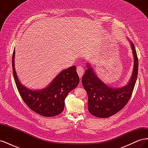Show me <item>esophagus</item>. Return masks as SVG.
I'll return each mask as SVG.
<instances>
[{"label":"esophagus","mask_w":148,"mask_h":148,"mask_svg":"<svg viewBox=\"0 0 148 148\" xmlns=\"http://www.w3.org/2000/svg\"><path fill=\"white\" fill-rule=\"evenodd\" d=\"M77 73H78V74L79 75V78H82L83 73H84V69H83V67L82 66H78L77 68Z\"/></svg>","instance_id":"1"}]
</instances>
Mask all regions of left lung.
<instances>
[{
  "label": "left lung",
  "instance_id": "8db88e82",
  "mask_svg": "<svg viewBox=\"0 0 148 148\" xmlns=\"http://www.w3.org/2000/svg\"><path fill=\"white\" fill-rule=\"evenodd\" d=\"M134 59L132 77L128 83L119 88L110 87L97 77L91 65L86 63L87 69L82 77V84L88 93L89 113L99 118H107L122 110L130 99L136 82L138 60L134 44L129 40Z\"/></svg>",
  "mask_w": 148,
  "mask_h": 148
}]
</instances>
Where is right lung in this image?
Returning <instances> with one entry per match:
<instances>
[{
    "instance_id": "obj_1",
    "label": "right lung",
    "mask_w": 148,
    "mask_h": 148,
    "mask_svg": "<svg viewBox=\"0 0 148 148\" xmlns=\"http://www.w3.org/2000/svg\"><path fill=\"white\" fill-rule=\"evenodd\" d=\"M14 49L12 56L13 77L20 95L25 104L35 112L44 117H54L62 112L68 94L79 82L76 66L62 70L48 86L41 89H31L22 84L15 68Z\"/></svg>"
}]
</instances>
